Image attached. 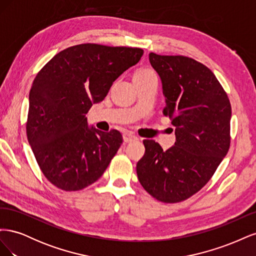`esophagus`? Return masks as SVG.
I'll list each match as a JSON object with an SVG mask.
<instances>
[{
  "mask_svg": "<svg viewBox=\"0 0 256 256\" xmlns=\"http://www.w3.org/2000/svg\"><path fill=\"white\" fill-rule=\"evenodd\" d=\"M122 138H124V141L127 142V143H129V142H134V141L138 140V136H134L132 132H129V131H127V132L124 134Z\"/></svg>",
  "mask_w": 256,
  "mask_h": 256,
  "instance_id": "34e87169",
  "label": "esophagus"
}]
</instances>
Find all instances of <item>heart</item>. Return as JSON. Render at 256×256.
<instances>
[{"label":"heart","instance_id":"heart-1","mask_svg":"<svg viewBox=\"0 0 256 256\" xmlns=\"http://www.w3.org/2000/svg\"><path fill=\"white\" fill-rule=\"evenodd\" d=\"M152 74H154V72L150 70V69H142V70L138 72L134 76H152Z\"/></svg>","mask_w":256,"mask_h":256}]
</instances>
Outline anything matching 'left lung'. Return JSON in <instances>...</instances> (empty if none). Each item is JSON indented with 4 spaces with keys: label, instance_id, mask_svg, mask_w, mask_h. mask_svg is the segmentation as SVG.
I'll return each instance as SVG.
<instances>
[{
    "label": "left lung",
    "instance_id": "8db88e82",
    "mask_svg": "<svg viewBox=\"0 0 256 256\" xmlns=\"http://www.w3.org/2000/svg\"><path fill=\"white\" fill-rule=\"evenodd\" d=\"M150 63L160 76L164 114L175 126L176 142L164 150L144 140L136 174L152 196L177 203L202 189L226 156L232 108L216 76L196 60L150 52Z\"/></svg>",
    "mask_w": 256,
    "mask_h": 256
}]
</instances>
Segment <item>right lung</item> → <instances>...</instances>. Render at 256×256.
<instances>
[{
  "instance_id": "right-lung-1",
  "label": "right lung",
  "mask_w": 256,
  "mask_h": 256,
  "mask_svg": "<svg viewBox=\"0 0 256 256\" xmlns=\"http://www.w3.org/2000/svg\"><path fill=\"white\" fill-rule=\"evenodd\" d=\"M143 53L140 48L76 44L54 56L36 76L28 95V140L42 172L58 188L88 187L118 152L120 131L88 126L85 114Z\"/></svg>"
}]
</instances>
